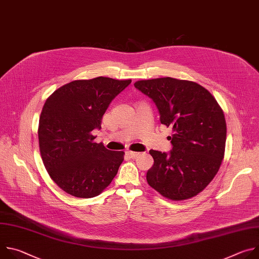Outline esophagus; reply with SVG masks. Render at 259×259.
<instances>
[{"label":"esophagus","mask_w":259,"mask_h":259,"mask_svg":"<svg viewBox=\"0 0 259 259\" xmlns=\"http://www.w3.org/2000/svg\"><path fill=\"white\" fill-rule=\"evenodd\" d=\"M126 155H127L128 157H130V158H135V157H137V156L139 155V153L132 152V151H127V152H126Z\"/></svg>","instance_id":"34e87169"}]
</instances>
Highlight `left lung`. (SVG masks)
Here are the masks:
<instances>
[{"mask_svg": "<svg viewBox=\"0 0 259 259\" xmlns=\"http://www.w3.org/2000/svg\"><path fill=\"white\" fill-rule=\"evenodd\" d=\"M153 99L163 125L172 129L169 154L151 150L150 186L163 197L182 201L201 193L219 170L225 157L227 123L223 109L201 85L159 78L134 83Z\"/></svg>", "mask_w": 259, "mask_h": 259, "instance_id": "8db88e82", "label": "left lung"}]
</instances>
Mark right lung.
I'll return each instance as SVG.
<instances>
[{
	"label": "right lung",
	"mask_w": 259,
	"mask_h": 259,
	"mask_svg": "<svg viewBox=\"0 0 259 259\" xmlns=\"http://www.w3.org/2000/svg\"><path fill=\"white\" fill-rule=\"evenodd\" d=\"M130 83L105 77L76 80L46 100L38 129L40 153L51 179L65 193L96 197L117 175L125 153L96 143L92 131L101 128L109 103Z\"/></svg>",
	"instance_id": "add662e5"
}]
</instances>
